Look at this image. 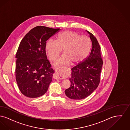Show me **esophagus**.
<instances>
[{"mask_svg": "<svg viewBox=\"0 0 130 130\" xmlns=\"http://www.w3.org/2000/svg\"><path fill=\"white\" fill-rule=\"evenodd\" d=\"M61 67H59L55 69V74L53 75V78L55 79H61V77L60 75V71Z\"/></svg>", "mask_w": 130, "mask_h": 130, "instance_id": "1", "label": "esophagus"}]
</instances>
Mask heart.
<instances>
[{
	"instance_id": "heart-1",
	"label": "heart",
	"mask_w": 130,
	"mask_h": 130,
	"mask_svg": "<svg viewBox=\"0 0 130 130\" xmlns=\"http://www.w3.org/2000/svg\"><path fill=\"white\" fill-rule=\"evenodd\" d=\"M89 48L90 41L88 38L70 31L59 34L57 41L49 39L46 43L48 56L52 60L57 58L63 49L64 53L55 62V66L68 64L70 62L74 64L82 61L88 54Z\"/></svg>"
}]
</instances>
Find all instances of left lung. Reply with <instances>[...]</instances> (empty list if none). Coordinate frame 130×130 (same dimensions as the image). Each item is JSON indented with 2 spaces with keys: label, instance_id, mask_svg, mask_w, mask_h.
Segmentation results:
<instances>
[{
  "label": "left lung",
  "instance_id": "1",
  "mask_svg": "<svg viewBox=\"0 0 130 130\" xmlns=\"http://www.w3.org/2000/svg\"><path fill=\"white\" fill-rule=\"evenodd\" d=\"M91 41L89 55L83 62L71 68L70 87L65 90L66 95L74 100L85 99L98 87L100 81L102 59L100 46L94 35L89 31Z\"/></svg>",
  "mask_w": 130,
  "mask_h": 130
}]
</instances>
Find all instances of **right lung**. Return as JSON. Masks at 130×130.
Masks as SVG:
<instances>
[{
  "mask_svg": "<svg viewBox=\"0 0 130 130\" xmlns=\"http://www.w3.org/2000/svg\"><path fill=\"white\" fill-rule=\"evenodd\" d=\"M60 30L38 26L21 40L15 55V79L24 95L37 98L47 91L54 70L47 58L46 43Z\"/></svg>",
  "mask_w": 130,
  "mask_h": 130,
  "instance_id": "add662e5",
  "label": "right lung"
}]
</instances>
